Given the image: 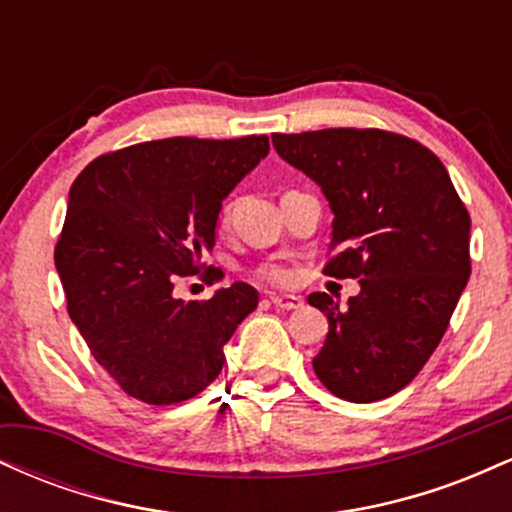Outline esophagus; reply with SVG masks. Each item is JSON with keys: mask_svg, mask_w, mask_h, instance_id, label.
Segmentation results:
<instances>
[{"mask_svg": "<svg viewBox=\"0 0 512 512\" xmlns=\"http://www.w3.org/2000/svg\"><path fill=\"white\" fill-rule=\"evenodd\" d=\"M269 303H272L274 308H279V310H298L303 305L301 298L289 296V293H286V296H272V298H269Z\"/></svg>", "mask_w": 512, "mask_h": 512, "instance_id": "obj_1", "label": "esophagus"}]
</instances>
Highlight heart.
<instances>
[{
  "label": "heart",
  "instance_id": "1",
  "mask_svg": "<svg viewBox=\"0 0 512 512\" xmlns=\"http://www.w3.org/2000/svg\"><path fill=\"white\" fill-rule=\"evenodd\" d=\"M231 214H233V202H226L219 211V226L226 228L228 223H231ZM255 279L264 281V284H272V286H286L293 281V272L289 267H284V264H274V262H267V264H260V267H255Z\"/></svg>",
  "mask_w": 512,
  "mask_h": 512
}]
</instances>
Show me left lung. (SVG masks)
Wrapping results in <instances>:
<instances>
[{"mask_svg":"<svg viewBox=\"0 0 512 512\" xmlns=\"http://www.w3.org/2000/svg\"><path fill=\"white\" fill-rule=\"evenodd\" d=\"M272 144L330 202L334 255L322 272L361 284L344 310L308 296L330 322L317 380L346 402L395 395L436 351L467 286L469 211L440 158L404 134L337 127Z\"/></svg>","mask_w":512,"mask_h":512,"instance_id":"1","label":"left lung"}]
</instances>
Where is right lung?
Here are the masks:
<instances>
[{
  "instance_id": "add662e5",
  "label": "right lung",
  "mask_w": 512,
  "mask_h": 512,
  "mask_svg": "<svg viewBox=\"0 0 512 512\" xmlns=\"http://www.w3.org/2000/svg\"><path fill=\"white\" fill-rule=\"evenodd\" d=\"M269 139L170 137L93 158L69 190L55 245L69 317L93 358L129 397L166 407L221 373L223 344L257 308L236 281L209 301H180L175 281L221 269L214 248L221 202L264 156Z\"/></svg>"
}]
</instances>
